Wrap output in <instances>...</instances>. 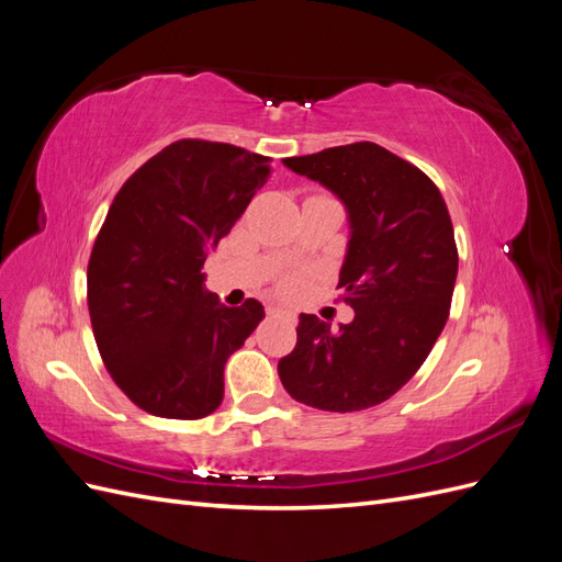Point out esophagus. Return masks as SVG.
<instances>
[{"label": "esophagus", "mask_w": 562, "mask_h": 562, "mask_svg": "<svg viewBox=\"0 0 562 562\" xmlns=\"http://www.w3.org/2000/svg\"><path fill=\"white\" fill-rule=\"evenodd\" d=\"M267 312H269V314H288V312H283L281 307H269Z\"/></svg>", "instance_id": "esophagus-1"}]
</instances>
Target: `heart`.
<instances>
[{
    "instance_id": "obj_1",
    "label": "heart",
    "mask_w": 562,
    "mask_h": 562,
    "mask_svg": "<svg viewBox=\"0 0 562 562\" xmlns=\"http://www.w3.org/2000/svg\"><path fill=\"white\" fill-rule=\"evenodd\" d=\"M288 288H295V283H291V285H288Z\"/></svg>"
}]
</instances>
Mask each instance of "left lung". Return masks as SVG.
Wrapping results in <instances>:
<instances>
[{
  "mask_svg": "<svg viewBox=\"0 0 562 562\" xmlns=\"http://www.w3.org/2000/svg\"><path fill=\"white\" fill-rule=\"evenodd\" d=\"M330 190L347 211L349 241L339 283L351 323L300 314L297 345L279 361L295 401L353 413L394 396L443 330L457 279L448 206L417 166L375 143L283 159Z\"/></svg>",
  "mask_w": 562,
  "mask_h": 562,
  "instance_id": "1",
  "label": "left lung"
}]
</instances>
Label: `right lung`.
<instances>
[{"label":"right lung","instance_id":"right-lung-1","mask_svg":"<svg viewBox=\"0 0 562 562\" xmlns=\"http://www.w3.org/2000/svg\"><path fill=\"white\" fill-rule=\"evenodd\" d=\"M267 178L269 157L178 140L114 196L89 262V312L112 380L145 413L201 419L223 403L225 363L265 307L220 304L201 267Z\"/></svg>","mask_w":562,"mask_h":562}]
</instances>
